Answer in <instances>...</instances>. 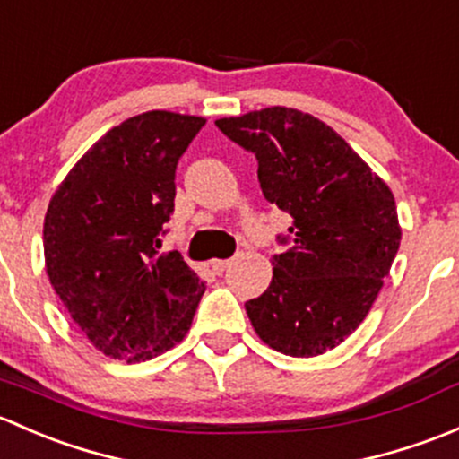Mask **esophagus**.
<instances>
[{"label":"esophagus","instance_id":"obj_1","mask_svg":"<svg viewBox=\"0 0 459 459\" xmlns=\"http://www.w3.org/2000/svg\"><path fill=\"white\" fill-rule=\"evenodd\" d=\"M230 263H231V261H221V258H214V261H210V267L214 269L216 273H223L225 269L230 267Z\"/></svg>","mask_w":459,"mask_h":459}]
</instances>
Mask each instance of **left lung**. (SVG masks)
Returning <instances> with one entry per match:
<instances>
[{
  "label": "left lung",
  "instance_id": "1",
  "mask_svg": "<svg viewBox=\"0 0 459 459\" xmlns=\"http://www.w3.org/2000/svg\"><path fill=\"white\" fill-rule=\"evenodd\" d=\"M216 126L256 154L264 198L291 216L272 282L245 302L254 332L285 356H320L360 327L389 276L403 238L394 192L307 112L272 106Z\"/></svg>",
  "mask_w": 459,
  "mask_h": 459
}]
</instances>
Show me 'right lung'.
<instances>
[{
	"instance_id": "add662e5",
	"label": "right lung",
	"mask_w": 459,
	"mask_h": 459,
	"mask_svg": "<svg viewBox=\"0 0 459 459\" xmlns=\"http://www.w3.org/2000/svg\"><path fill=\"white\" fill-rule=\"evenodd\" d=\"M203 117L150 110L108 130L73 165L44 219L46 273L94 349L145 362L181 342L205 291L178 252L159 254L174 169Z\"/></svg>"
}]
</instances>
